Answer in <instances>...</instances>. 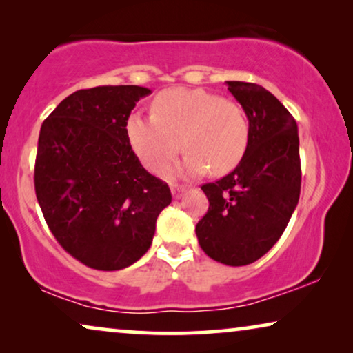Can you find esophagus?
I'll return each mask as SVG.
<instances>
[{"instance_id": "34e87169", "label": "esophagus", "mask_w": 353, "mask_h": 353, "mask_svg": "<svg viewBox=\"0 0 353 353\" xmlns=\"http://www.w3.org/2000/svg\"><path fill=\"white\" fill-rule=\"evenodd\" d=\"M185 192H186V188L185 186L172 185V194H173V197H175V199H181Z\"/></svg>"}]
</instances>
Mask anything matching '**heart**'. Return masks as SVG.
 <instances>
[{"mask_svg":"<svg viewBox=\"0 0 353 353\" xmlns=\"http://www.w3.org/2000/svg\"><path fill=\"white\" fill-rule=\"evenodd\" d=\"M127 137L149 170L157 172L167 165L183 143L188 152L168 175L192 178L209 168L214 175H221L233 170L244 157L249 123L234 101L199 88H173L154 99L152 115H130Z\"/></svg>","mask_w":353,"mask_h":353,"instance_id":"obj_1","label":"heart"}]
</instances>
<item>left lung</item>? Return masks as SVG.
<instances>
[{
    "mask_svg": "<svg viewBox=\"0 0 353 353\" xmlns=\"http://www.w3.org/2000/svg\"><path fill=\"white\" fill-rule=\"evenodd\" d=\"M249 120L244 157L228 175L201 186L209 210L196 225L202 250L243 267L281 238L301 196L297 123L274 96L255 83L226 81Z\"/></svg>",
    "mask_w": 353,
    "mask_h": 353,
    "instance_id": "obj_1",
    "label": "left lung"
}]
</instances>
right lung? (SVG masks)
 I'll use <instances>...</instances> for the list:
<instances>
[{
    "label": "right lung",
    "instance_id": "add662e5",
    "mask_svg": "<svg viewBox=\"0 0 353 353\" xmlns=\"http://www.w3.org/2000/svg\"><path fill=\"white\" fill-rule=\"evenodd\" d=\"M151 90L105 85L67 96L41 125L35 192L51 233L72 257L103 272L127 268L151 248L172 202L141 165L127 120Z\"/></svg>",
    "mask_w": 353,
    "mask_h": 353
}]
</instances>
